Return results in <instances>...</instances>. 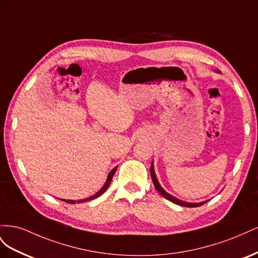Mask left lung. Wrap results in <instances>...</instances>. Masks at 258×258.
Returning <instances> with one entry per match:
<instances>
[{"mask_svg":"<svg viewBox=\"0 0 258 258\" xmlns=\"http://www.w3.org/2000/svg\"><path fill=\"white\" fill-rule=\"evenodd\" d=\"M151 176H152V179H153V183H154L155 188L157 189V191L161 195V196H162L163 198H166V199L170 200L171 202H173V204H175V205L182 206V207H187V208H194V207H199V206H202V205L206 204V202H207V201H204V202H198V204H191V202L182 201V200H179V199H177V198L173 197L172 195H170V194H168L167 191L163 190V188H162V187L160 186V184H159V182H158L157 177H156L155 171H154V165H153V162H152V165H151Z\"/></svg>","mask_w":258,"mask_h":258,"instance_id":"obj_1","label":"left lung"}]
</instances>
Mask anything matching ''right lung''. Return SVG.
<instances>
[{"label":"right lung","mask_w":258,"mask_h":258,"mask_svg":"<svg viewBox=\"0 0 258 258\" xmlns=\"http://www.w3.org/2000/svg\"><path fill=\"white\" fill-rule=\"evenodd\" d=\"M116 170H117V167H115L110 173H108V175H107V178H106V182H105V184L103 185V187L102 188H101L97 194H95L93 195V196H91V197H89V198H87V199H84V200H79L77 202H85V201H89V200H92V199H96V198H98V197H100L101 195H102L106 189H107V187H108V185L111 184V182H112V178H113V175L115 174V172H116ZM63 201H66V202H68V204H75V200H66V199H62Z\"/></svg>","instance_id":"obj_1"}]
</instances>
